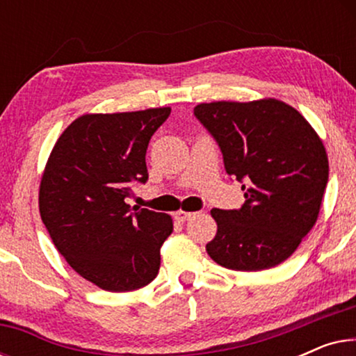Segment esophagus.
Masks as SVG:
<instances>
[{"label":"esophagus","mask_w":356,"mask_h":356,"mask_svg":"<svg viewBox=\"0 0 356 356\" xmlns=\"http://www.w3.org/2000/svg\"><path fill=\"white\" fill-rule=\"evenodd\" d=\"M196 213L194 212H184V211H178L177 213H175V218H177L178 222H186L189 220V218H193Z\"/></svg>","instance_id":"esophagus-1"}]
</instances>
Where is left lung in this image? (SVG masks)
Returning <instances> with one entry per match:
<instances>
[{
	"instance_id": "8db88e82",
	"label": "left lung",
	"mask_w": 356,
	"mask_h": 356,
	"mask_svg": "<svg viewBox=\"0 0 356 356\" xmlns=\"http://www.w3.org/2000/svg\"><path fill=\"white\" fill-rule=\"evenodd\" d=\"M194 116L216 140L228 177L245 189L240 209H212L206 250L232 270L270 269L293 254L318 218L329 179L325 149L308 121L275 99L212 102Z\"/></svg>"
}]
</instances>
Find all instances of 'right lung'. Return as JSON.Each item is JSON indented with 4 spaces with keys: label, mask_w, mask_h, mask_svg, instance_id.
<instances>
[{
    "label": "right lung",
    "mask_w": 356,
    "mask_h": 356,
    "mask_svg": "<svg viewBox=\"0 0 356 356\" xmlns=\"http://www.w3.org/2000/svg\"><path fill=\"white\" fill-rule=\"evenodd\" d=\"M170 108L84 115L56 140L40 183V216L56 250L81 277L108 291H131L159 274L170 216L131 207L149 179L145 152Z\"/></svg>",
    "instance_id": "obj_1"
}]
</instances>
